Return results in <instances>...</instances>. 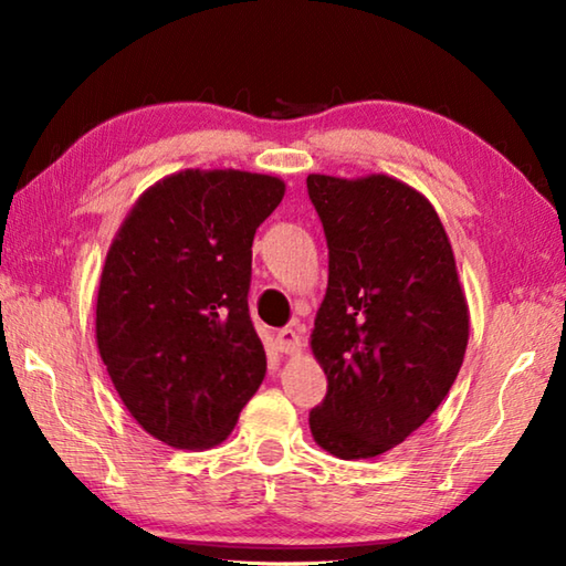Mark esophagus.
I'll list each match as a JSON object with an SVG mask.
<instances>
[{
	"label": "esophagus",
	"instance_id": "obj_1",
	"mask_svg": "<svg viewBox=\"0 0 566 566\" xmlns=\"http://www.w3.org/2000/svg\"><path fill=\"white\" fill-rule=\"evenodd\" d=\"M276 347H280V352H284V354H294V352H300V349H302V337H300V332L292 329V327H284V329H280V332H276Z\"/></svg>",
	"mask_w": 566,
	"mask_h": 566
}]
</instances>
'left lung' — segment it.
<instances>
[{"label": "left lung", "mask_w": 566, "mask_h": 566, "mask_svg": "<svg viewBox=\"0 0 566 566\" xmlns=\"http://www.w3.org/2000/svg\"><path fill=\"white\" fill-rule=\"evenodd\" d=\"M329 249L312 352L327 395L314 442L342 459L389 452L432 417L462 367L469 314L434 207L401 181L306 177Z\"/></svg>", "instance_id": "8db88e82"}]
</instances>
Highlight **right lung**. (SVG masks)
<instances>
[{"label": "right lung", "instance_id": "obj_1", "mask_svg": "<svg viewBox=\"0 0 566 566\" xmlns=\"http://www.w3.org/2000/svg\"><path fill=\"white\" fill-rule=\"evenodd\" d=\"M284 181L187 169L134 205L104 262L97 344L129 415L159 442H224L266 375L249 317L252 242Z\"/></svg>", "mask_w": 566, "mask_h": 566}]
</instances>
